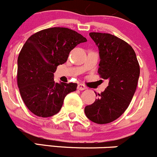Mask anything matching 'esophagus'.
<instances>
[{
    "mask_svg": "<svg viewBox=\"0 0 157 157\" xmlns=\"http://www.w3.org/2000/svg\"><path fill=\"white\" fill-rule=\"evenodd\" d=\"M86 88V86L83 84H82V83H80V84H78V86H77V89L80 90H85Z\"/></svg>",
    "mask_w": 157,
    "mask_h": 157,
    "instance_id": "34e87169",
    "label": "esophagus"
}]
</instances>
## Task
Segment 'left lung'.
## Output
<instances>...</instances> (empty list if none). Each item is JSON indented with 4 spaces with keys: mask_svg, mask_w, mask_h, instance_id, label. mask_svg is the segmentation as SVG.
Segmentation results:
<instances>
[{
    "mask_svg": "<svg viewBox=\"0 0 157 157\" xmlns=\"http://www.w3.org/2000/svg\"><path fill=\"white\" fill-rule=\"evenodd\" d=\"M90 36L99 49L98 73L109 84L84 112L93 122L105 124L121 117L130 105L137 86L140 65L132 47L121 38L96 32Z\"/></svg>",
    "mask_w": 157,
    "mask_h": 157,
    "instance_id": "8db88e82",
    "label": "left lung"
}]
</instances>
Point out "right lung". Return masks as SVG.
<instances>
[{"label": "right lung", "mask_w": 157, "mask_h": 157, "mask_svg": "<svg viewBox=\"0 0 157 157\" xmlns=\"http://www.w3.org/2000/svg\"><path fill=\"white\" fill-rule=\"evenodd\" d=\"M86 39L65 27H51L27 40L17 59V85L22 100L35 115L49 117L60 110L65 97L77 90L74 83H55L57 67L67 60L71 50Z\"/></svg>", "instance_id": "add662e5"}]
</instances>
